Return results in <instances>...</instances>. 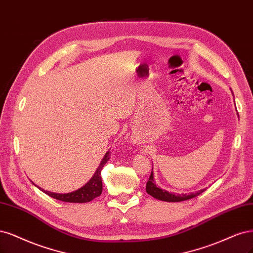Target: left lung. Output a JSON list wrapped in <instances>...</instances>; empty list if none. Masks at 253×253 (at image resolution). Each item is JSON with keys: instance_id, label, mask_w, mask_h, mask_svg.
Here are the masks:
<instances>
[{"instance_id": "1", "label": "left lung", "mask_w": 253, "mask_h": 253, "mask_svg": "<svg viewBox=\"0 0 253 253\" xmlns=\"http://www.w3.org/2000/svg\"><path fill=\"white\" fill-rule=\"evenodd\" d=\"M205 189H201L199 191H196V193L193 194H172V193H169V191L161 189L159 187H157V185L155 184V180H154V173H153V169L151 172V176L149 181L146 183V193L151 195L152 197H154L155 199L161 200V201H165V202H181V201H185V200H189L191 198H195L197 196H199L200 194H202Z\"/></svg>"}]
</instances>
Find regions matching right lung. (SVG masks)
Listing matches in <instances>:
<instances>
[{
    "instance_id": "right-lung-1",
    "label": "right lung",
    "mask_w": 253,
    "mask_h": 253,
    "mask_svg": "<svg viewBox=\"0 0 253 253\" xmlns=\"http://www.w3.org/2000/svg\"><path fill=\"white\" fill-rule=\"evenodd\" d=\"M110 155H111V153H110V151H108L102 158L98 169H96V171H95L94 176L90 179V181L86 183L85 185H84L82 188L77 189L75 191H72V193L55 194V193H51V191H47L39 186H37V187L40 188L42 193H45L49 197L54 198V199L59 200V201H63V202H69V203L90 202L93 199L100 196L102 193V181H101L100 173H101L102 168L104 167V164H106L109 161V159L111 158Z\"/></svg>"
}]
</instances>
